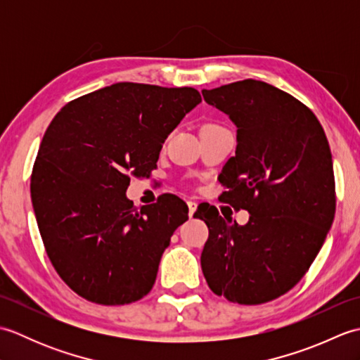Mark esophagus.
<instances>
[{
    "instance_id": "esophagus-1",
    "label": "esophagus",
    "mask_w": 360,
    "mask_h": 360,
    "mask_svg": "<svg viewBox=\"0 0 360 360\" xmlns=\"http://www.w3.org/2000/svg\"><path fill=\"white\" fill-rule=\"evenodd\" d=\"M187 204H188V217H190V218H192V217H193V213L196 212V207H198V204H196L195 201H188Z\"/></svg>"
}]
</instances>
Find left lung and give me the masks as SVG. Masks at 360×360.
<instances>
[{"mask_svg":"<svg viewBox=\"0 0 360 360\" xmlns=\"http://www.w3.org/2000/svg\"><path fill=\"white\" fill-rule=\"evenodd\" d=\"M204 101L236 127L235 156L218 179L221 201L249 221L195 217L209 227L201 267L217 295L240 304L271 302L292 289L314 262L335 213L331 150L308 106L269 83L248 79L202 89Z\"/></svg>","mask_w":360,"mask_h":360,"instance_id":"left-lung-1","label":"left lung"}]
</instances>
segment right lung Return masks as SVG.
<instances>
[{
	"label": "right lung",
	"instance_id": "1",
	"mask_svg": "<svg viewBox=\"0 0 360 360\" xmlns=\"http://www.w3.org/2000/svg\"><path fill=\"white\" fill-rule=\"evenodd\" d=\"M201 103L193 88L120 82L65 105L46 129L30 198L46 252L74 292L98 304L147 295L187 204L162 195L134 207L129 174L147 176L162 143Z\"/></svg>",
	"mask_w": 360,
	"mask_h": 360
}]
</instances>
